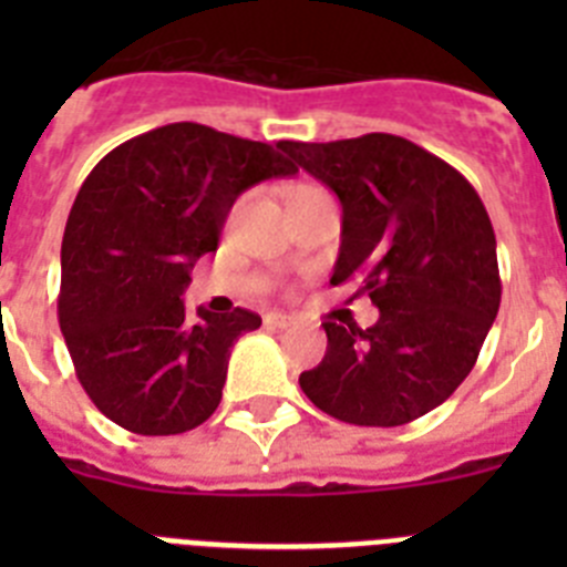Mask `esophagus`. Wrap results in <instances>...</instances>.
<instances>
[{
  "instance_id": "obj_1",
  "label": "esophagus",
  "mask_w": 567,
  "mask_h": 567,
  "mask_svg": "<svg viewBox=\"0 0 567 567\" xmlns=\"http://www.w3.org/2000/svg\"><path fill=\"white\" fill-rule=\"evenodd\" d=\"M264 323H267V327H272V329L295 327V320L289 318V315H280V312H269L267 318H264Z\"/></svg>"
}]
</instances>
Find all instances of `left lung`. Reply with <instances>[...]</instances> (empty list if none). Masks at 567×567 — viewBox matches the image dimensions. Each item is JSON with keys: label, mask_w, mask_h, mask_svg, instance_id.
<instances>
[{"label": "left lung", "mask_w": 567, "mask_h": 567, "mask_svg": "<svg viewBox=\"0 0 567 567\" xmlns=\"http://www.w3.org/2000/svg\"><path fill=\"white\" fill-rule=\"evenodd\" d=\"M343 207L332 284H358L374 327L327 320V354L300 374L320 412L352 425H405L452 398L497 318L494 227L477 189L429 150L389 133L278 142Z\"/></svg>", "instance_id": "1"}]
</instances>
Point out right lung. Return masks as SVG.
<instances>
[{
  "instance_id": "add662e5",
  "label": "right lung",
  "mask_w": 567,
  "mask_h": 567,
  "mask_svg": "<svg viewBox=\"0 0 567 567\" xmlns=\"http://www.w3.org/2000/svg\"><path fill=\"white\" fill-rule=\"evenodd\" d=\"M295 173L272 144L178 122L118 144L84 178L64 227L59 327L104 417L164 437L218 409L229 349L260 318L202 307L189 320V269L218 249L244 189Z\"/></svg>"
}]
</instances>
